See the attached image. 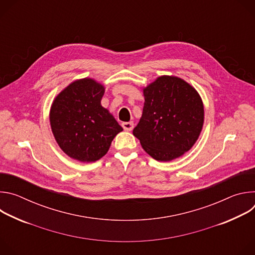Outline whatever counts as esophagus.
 <instances>
[{
  "label": "esophagus",
  "instance_id": "obj_1",
  "mask_svg": "<svg viewBox=\"0 0 255 255\" xmlns=\"http://www.w3.org/2000/svg\"><path fill=\"white\" fill-rule=\"evenodd\" d=\"M122 127L126 131H131L134 127V123L133 122H124V123H122Z\"/></svg>",
  "mask_w": 255,
  "mask_h": 255
}]
</instances>
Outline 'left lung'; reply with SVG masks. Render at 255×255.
<instances>
[{
	"instance_id": "obj_1",
	"label": "left lung",
	"mask_w": 255,
	"mask_h": 255,
	"mask_svg": "<svg viewBox=\"0 0 255 255\" xmlns=\"http://www.w3.org/2000/svg\"><path fill=\"white\" fill-rule=\"evenodd\" d=\"M143 94L142 117L133 130L143 149L159 161L189 151L204 123V106L197 91L181 79L163 76Z\"/></svg>"
}]
</instances>
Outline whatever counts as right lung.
<instances>
[{
	"label": "right lung",
	"instance_id": "1",
	"mask_svg": "<svg viewBox=\"0 0 255 255\" xmlns=\"http://www.w3.org/2000/svg\"><path fill=\"white\" fill-rule=\"evenodd\" d=\"M105 89L91 79L76 81L54 100L50 125L59 147L71 158L92 162L103 157L123 130L101 106Z\"/></svg>",
	"mask_w": 255,
	"mask_h": 255
}]
</instances>
